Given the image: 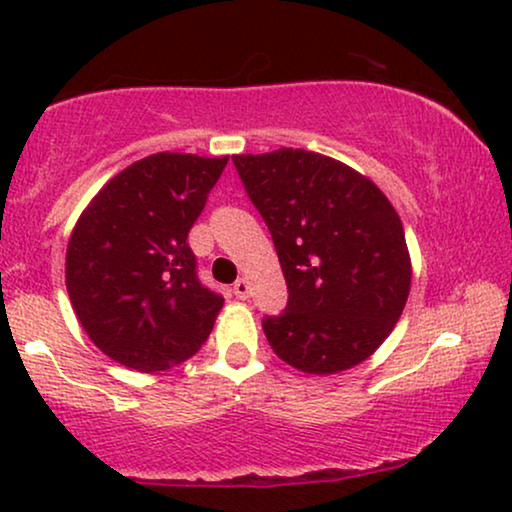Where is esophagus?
Returning a JSON list of instances; mask_svg holds the SVG:
<instances>
[{
  "label": "esophagus",
  "mask_w": 512,
  "mask_h": 512,
  "mask_svg": "<svg viewBox=\"0 0 512 512\" xmlns=\"http://www.w3.org/2000/svg\"><path fill=\"white\" fill-rule=\"evenodd\" d=\"M233 291H235V296L237 298H249V282L247 279H237V282L233 284Z\"/></svg>",
  "instance_id": "esophagus-1"
}]
</instances>
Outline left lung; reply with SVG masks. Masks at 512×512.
Instances as JSON below:
<instances>
[{
	"mask_svg": "<svg viewBox=\"0 0 512 512\" xmlns=\"http://www.w3.org/2000/svg\"><path fill=\"white\" fill-rule=\"evenodd\" d=\"M233 163L289 289L284 312L263 319L270 347L314 375L366 361L410 293L403 223L387 195L352 167L303 149L233 156Z\"/></svg>",
	"mask_w": 512,
	"mask_h": 512,
	"instance_id": "left-lung-1",
	"label": "left lung"
}]
</instances>
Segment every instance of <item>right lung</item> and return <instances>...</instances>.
Instances as JSON below:
<instances>
[{
	"instance_id": "add662e5",
	"label": "right lung",
	"mask_w": 512,
	"mask_h": 512,
	"mask_svg": "<svg viewBox=\"0 0 512 512\" xmlns=\"http://www.w3.org/2000/svg\"><path fill=\"white\" fill-rule=\"evenodd\" d=\"M226 163L191 153L137 160L76 221L69 300L88 338L123 366L167 370L212 333L223 296L200 282L186 240Z\"/></svg>"
}]
</instances>
